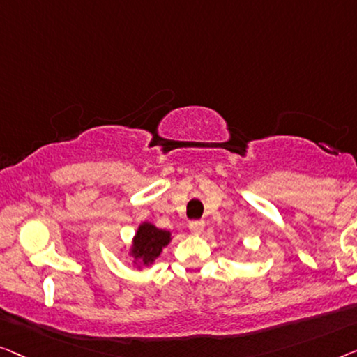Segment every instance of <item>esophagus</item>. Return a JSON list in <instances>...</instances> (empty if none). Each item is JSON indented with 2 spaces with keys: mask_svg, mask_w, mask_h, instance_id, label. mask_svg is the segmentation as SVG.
<instances>
[{
  "mask_svg": "<svg viewBox=\"0 0 357 357\" xmlns=\"http://www.w3.org/2000/svg\"><path fill=\"white\" fill-rule=\"evenodd\" d=\"M205 228V223L202 220H194V222L189 223V229L192 234H200Z\"/></svg>",
  "mask_w": 357,
  "mask_h": 357,
  "instance_id": "1",
  "label": "esophagus"
}]
</instances>
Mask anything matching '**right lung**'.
<instances>
[{
  "instance_id": "1",
  "label": "right lung",
  "mask_w": 357,
  "mask_h": 357,
  "mask_svg": "<svg viewBox=\"0 0 357 357\" xmlns=\"http://www.w3.org/2000/svg\"><path fill=\"white\" fill-rule=\"evenodd\" d=\"M169 243L168 231L155 228L153 225L144 223L137 229L134 238L132 254L135 259L142 260L144 265L152 264L158 257L162 249Z\"/></svg>"
}]
</instances>
